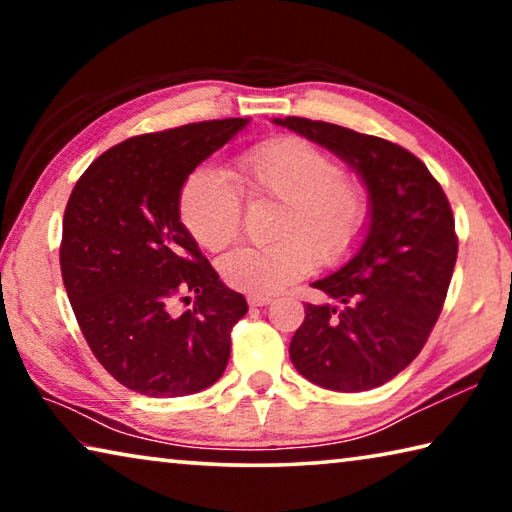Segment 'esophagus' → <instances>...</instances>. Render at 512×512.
<instances>
[{
  "label": "esophagus",
  "instance_id": "34e87169",
  "mask_svg": "<svg viewBox=\"0 0 512 512\" xmlns=\"http://www.w3.org/2000/svg\"><path fill=\"white\" fill-rule=\"evenodd\" d=\"M271 296H248V305L250 307H266L271 305Z\"/></svg>",
  "mask_w": 512,
  "mask_h": 512
}]
</instances>
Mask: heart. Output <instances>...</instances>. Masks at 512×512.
I'll use <instances>...</instances> for the list:
<instances>
[{
	"mask_svg": "<svg viewBox=\"0 0 512 512\" xmlns=\"http://www.w3.org/2000/svg\"><path fill=\"white\" fill-rule=\"evenodd\" d=\"M237 186L210 167H198L180 189L178 210L185 228L212 253L235 244L248 201H280L277 239L244 246L221 262L228 287L250 296H271L320 264L341 262L363 237L370 198L341 162L296 135L266 140L237 158Z\"/></svg>",
	"mask_w": 512,
	"mask_h": 512,
	"instance_id": "b5f03b06",
	"label": "heart"
}]
</instances>
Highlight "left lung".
<instances>
[{
	"label": "left lung",
	"mask_w": 512,
	"mask_h": 512,
	"mask_svg": "<svg viewBox=\"0 0 512 512\" xmlns=\"http://www.w3.org/2000/svg\"><path fill=\"white\" fill-rule=\"evenodd\" d=\"M275 121L327 146L368 185V237L341 271L311 284L325 300L307 302L289 354L318 386L370 391L418 357L443 311L458 255L452 205L400 144L307 117Z\"/></svg>",
	"instance_id": "8db88e82"
}]
</instances>
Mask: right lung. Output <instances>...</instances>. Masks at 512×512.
Returning a JSON list of instances; mask_svg holds the SVG:
<instances>
[{
  "label": "right lung",
  "instance_id": "add662e5",
  "mask_svg": "<svg viewBox=\"0 0 512 512\" xmlns=\"http://www.w3.org/2000/svg\"><path fill=\"white\" fill-rule=\"evenodd\" d=\"M248 119H212L128 137L101 153L69 194L60 271L97 361L151 397L198 393L223 375L248 302L180 223L178 198L198 162Z\"/></svg>",
  "mask_w": 512,
  "mask_h": 512
}]
</instances>
